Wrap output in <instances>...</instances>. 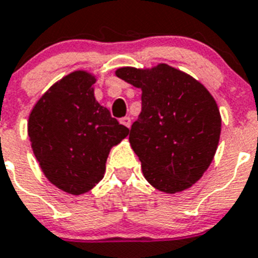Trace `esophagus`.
I'll return each mask as SVG.
<instances>
[{"label":"esophagus","mask_w":258,"mask_h":258,"mask_svg":"<svg viewBox=\"0 0 258 258\" xmlns=\"http://www.w3.org/2000/svg\"><path fill=\"white\" fill-rule=\"evenodd\" d=\"M120 122L122 125H125L126 127H131V124H132V120H131V117L129 116H125L122 117V118H120Z\"/></svg>","instance_id":"34e87169"}]
</instances>
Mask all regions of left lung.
Listing matches in <instances>:
<instances>
[{
    "label": "left lung",
    "instance_id": "8db88e82",
    "mask_svg": "<svg viewBox=\"0 0 258 258\" xmlns=\"http://www.w3.org/2000/svg\"><path fill=\"white\" fill-rule=\"evenodd\" d=\"M116 76L142 91L141 113L129 142L145 179L166 194L190 188L210 167L220 140L221 116L212 95L166 63L121 67Z\"/></svg>",
    "mask_w": 258,
    "mask_h": 258
}]
</instances>
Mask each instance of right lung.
I'll return each instance as SVG.
<instances>
[{"label":"right lung","mask_w":258,"mask_h":258,"mask_svg":"<svg viewBox=\"0 0 258 258\" xmlns=\"http://www.w3.org/2000/svg\"><path fill=\"white\" fill-rule=\"evenodd\" d=\"M96 76L78 70L42 95L27 121L31 149L44 176L71 195L88 192L103 179L110 149L129 129L96 101Z\"/></svg>","instance_id":"add662e5"}]
</instances>
